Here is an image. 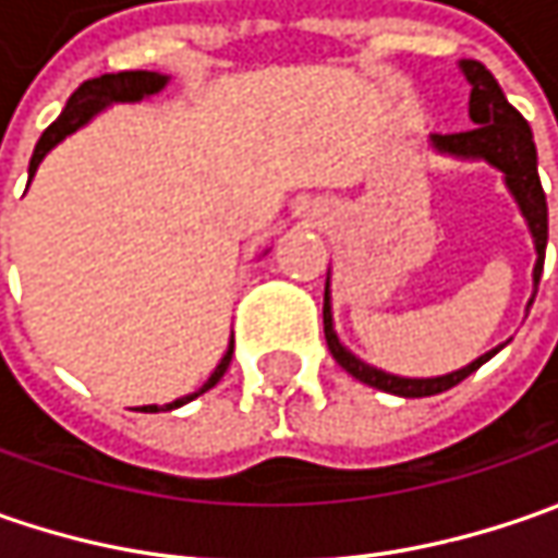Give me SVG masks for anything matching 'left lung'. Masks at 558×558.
Listing matches in <instances>:
<instances>
[{"label":"left lung","mask_w":558,"mask_h":558,"mask_svg":"<svg viewBox=\"0 0 558 558\" xmlns=\"http://www.w3.org/2000/svg\"><path fill=\"white\" fill-rule=\"evenodd\" d=\"M465 80L472 83V96H469V118L472 123H478L475 130L465 133H435L432 142L435 148L447 151V155H460V158H484L494 167H500L506 173V185L512 189L515 202L525 214L534 245H537V267H534V286L541 282L544 272V251H547V195L544 185L537 177V148H534V136L527 120L506 101L500 83L494 80V74L484 68L482 61H462ZM323 329H326V344L338 360L341 369L360 378L363 385L388 391L397 397H432L460 385L462 378L475 373L482 363H487L490 354L478 356L475 363H469L465 369L450 375H438V378H400V375H388L381 369L366 366L363 360H356L351 351L341 348V341L332 332V307H329V291H326V304H323Z\"/></svg>","instance_id":"1"}]
</instances>
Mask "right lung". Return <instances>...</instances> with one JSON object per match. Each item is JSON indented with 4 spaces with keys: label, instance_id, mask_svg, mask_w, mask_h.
<instances>
[{
    "label": "right lung",
    "instance_id": "1",
    "mask_svg": "<svg viewBox=\"0 0 558 558\" xmlns=\"http://www.w3.org/2000/svg\"><path fill=\"white\" fill-rule=\"evenodd\" d=\"M163 83H167V76L155 74V71H118V74H101V76H93V80H86V83H80L74 96L68 98L64 111L58 114L54 123L46 126V133H43L39 142H36V148H33V158H31V177L36 173V167H39V161L46 158V151H49L52 145H58L64 136H71L74 130H80V126L93 118V114H98L105 105H111V101H140V98L145 96H155ZM232 344H235V341H229V351H226L223 360H220V366L210 373V378L204 381L195 395L183 397V400H173V403H163V407H142V413L173 410V407H183V403L195 400V397L204 395V391H210V388L223 378L226 369H229Z\"/></svg>",
    "mask_w": 558,
    "mask_h": 558
}]
</instances>
